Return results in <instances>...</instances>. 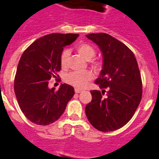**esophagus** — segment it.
<instances>
[{
    "label": "esophagus",
    "instance_id": "34e87169",
    "mask_svg": "<svg viewBox=\"0 0 159 159\" xmlns=\"http://www.w3.org/2000/svg\"><path fill=\"white\" fill-rule=\"evenodd\" d=\"M75 93H81V91H82V90H81V89H80L75 88Z\"/></svg>",
    "mask_w": 159,
    "mask_h": 159
}]
</instances>
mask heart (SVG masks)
Here are the masks:
<instances>
[{
  "instance_id": "heart-1",
  "label": "heart",
  "mask_w": 159,
  "mask_h": 159,
  "mask_svg": "<svg viewBox=\"0 0 159 159\" xmlns=\"http://www.w3.org/2000/svg\"><path fill=\"white\" fill-rule=\"evenodd\" d=\"M77 50L78 53L87 60H90L94 57L96 54L94 48L87 43H81L77 46ZM70 56L69 49H64L60 56V63L63 67H65L67 64L68 58ZM93 78V73L89 70L84 71H74L70 72L65 77V81L67 84L76 88H83L87 84V83L91 81Z\"/></svg>"
}]
</instances>
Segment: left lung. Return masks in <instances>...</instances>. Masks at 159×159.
<instances>
[{
  "mask_svg": "<svg viewBox=\"0 0 159 159\" xmlns=\"http://www.w3.org/2000/svg\"><path fill=\"white\" fill-rule=\"evenodd\" d=\"M87 38L98 45L103 56V67L92 90V101L85 107L88 120L102 132L121 128L133 118L142 97V81L136 57L125 44L104 33ZM108 89L107 96L102 95Z\"/></svg>",
  "mask_w": 159,
  "mask_h": 159,
  "instance_id": "left-lung-1",
  "label": "left lung"
}]
</instances>
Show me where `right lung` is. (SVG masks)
<instances>
[{
	"label": "right lung",
	"instance_id": "1",
	"mask_svg": "<svg viewBox=\"0 0 159 159\" xmlns=\"http://www.w3.org/2000/svg\"><path fill=\"white\" fill-rule=\"evenodd\" d=\"M78 36L74 34L45 35L33 42L20 58L15 78V93L23 113L34 124L47 125L59 119L75 95L71 85L61 84L56 91L48 88V81L57 78L63 48Z\"/></svg>",
	"mask_w": 159,
	"mask_h": 159
}]
</instances>
